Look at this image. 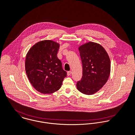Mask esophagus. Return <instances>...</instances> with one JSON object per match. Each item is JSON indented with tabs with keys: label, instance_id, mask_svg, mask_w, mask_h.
I'll return each instance as SVG.
<instances>
[{
	"label": "esophagus",
	"instance_id": "1",
	"mask_svg": "<svg viewBox=\"0 0 135 135\" xmlns=\"http://www.w3.org/2000/svg\"><path fill=\"white\" fill-rule=\"evenodd\" d=\"M71 73H72V72L71 71H68V73H67V74L68 76H70L71 75Z\"/></svg>",
	"mask_w": 135,
	"mask_h": 135
}]
</instances>
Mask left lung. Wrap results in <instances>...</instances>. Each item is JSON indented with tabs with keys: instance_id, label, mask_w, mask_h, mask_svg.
Here are the masks:
<instances>
[{
	"instance_id": "obj_1",
	"label": "left lung",
	"mask_w": 135,
	"mask_h": 135,
	"mask_svg": "<svg viewBox=\"0 0 135 135\" xmlns=\"http://www.w3.org/2000/svg\"><path fill=\"white\" fill-rule=\"evenodd\" d=\"M82 63V78L76 87L82 93L92 95L107 82L110 73V61L105 49L98 44L89 42L79 47Z\"/></svg>"
}]
</instances>
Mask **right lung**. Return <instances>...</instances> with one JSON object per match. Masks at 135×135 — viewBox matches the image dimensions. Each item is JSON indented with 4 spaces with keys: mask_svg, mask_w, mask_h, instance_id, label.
<instances>
[{
    "mask_svg": "<svg viewBox=\"0 0 135 135\" xmlns=\"http://www.w3.org/2000/svg\"><path fill=\"white\" fill-rule=\"evenodd\" d=\"M60 44L53 40L40 41L27 53L26 74L32 86L41 93L50 94L59 90L67 73L57 57Z\"/></svg>",
    "mask_w": 135,
    "mask_h": 135,
    "instance_id": "right-lung-1",
    "label": "right lung"
}]
</instances>
